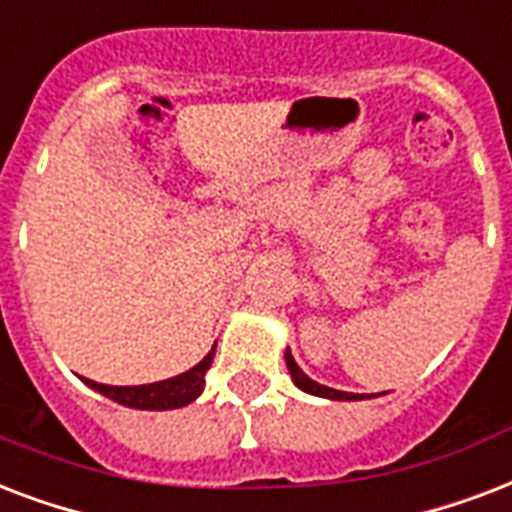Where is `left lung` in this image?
Listing matches in <instances>:
<instances>
[{
    "instance_id": "1",
    "label": "left lung",
    "mask_w": 512,
    "mask_h": 512,
    "mask_svg": "<svg viewBox=\"0 0 512 512\" xmlns=\"http://www.w3.org/2000/svg\"><path fill=\"white\" fill-rule=\"evenodd\" d=\"M285 363H288V371H291V379L296 382V387L304 392H310V395H320V398H331V400H363L371 398V395H358V392H342L334 390V387H326V384H318L315 379L304 374L299 366H296V360H293L291 350L285 352Z\"/></svg>"
}]
</instances>
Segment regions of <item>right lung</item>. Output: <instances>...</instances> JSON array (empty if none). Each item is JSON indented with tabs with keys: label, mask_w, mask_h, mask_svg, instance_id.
Listing matches in <instances>:
<instances>
[{
	"label": "right lung",
	"mask_w": 512,
	"mask_h": 512,
	"mask_svg": "<svg viewBox=\"0 0 512 512\" xmlns=\"http://www.w3.org/2000/svg\"><path fill=\"white\" fill-rule=\"evenodd\" d=\"M213 355H216V344L205 358L194 368L184 374L173 376V379H162L154 384H136V387H112V384H98L93 379H85L87 387H93L106 398L117 400L128 408H141V411H168V408H181L192 403L205 387V371L211 368Z\"/></svg>",
	"instance_id": "obj_1"
}]
</instances>
